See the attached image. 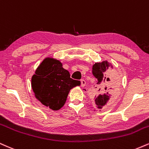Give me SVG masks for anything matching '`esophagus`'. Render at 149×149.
<instances>
[{"label": "esophagus", "mask_w": 149, "mask_h": 149, "mask_svg": "<svg viewBox=\"0 0 149 149\" xmlns=\"http://www.w3.org/2000/svg\"><path fill=\"white\" fill-rule=\"evenodd\" d=\"M85 85H86V81H85V80H84V79H81V87H84Z\"/></svg>", "instance_id": "obj_1"}]
</instances>
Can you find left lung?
Here are the masks:
<instances>
[{
  "mask_svg": "<svg viewBox=\"0 0 149 149\" xmlns=\"http://www.w3.org/2000/svg\"><path fill=\"white\" fill-rule=\"evenodd\" d=\"M109 69L113 70V66L107 60L93 65L92 74L97 79L94 94V103L97 109L106 105L118 88V81Z\"/></svg>",
  "mask_w": 149,
  "mask_h": 149,
  "instance_id": "left-lung-1",
  "label": "left lung"
}]
</instances>
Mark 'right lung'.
Instances as JSON below:
<instances>
[{
  "mask_svg": "<svg viewBox=\"0 0 149 149\" xmlns=\"http://www.w3.org/2000/svg\"><path fill=\"white\" fill-rule=\"evenodd\" d=\"M80 84L79 81L71 79L62 63L53 57L45 58L31 78L35 97L54 111L63 107L70 91Z\"/></svg>",
  "mask_w": 149,
  "mask_h": 149,
  "instance_id": "obj_1",
  "label": "right lung"
}]
</instances>
